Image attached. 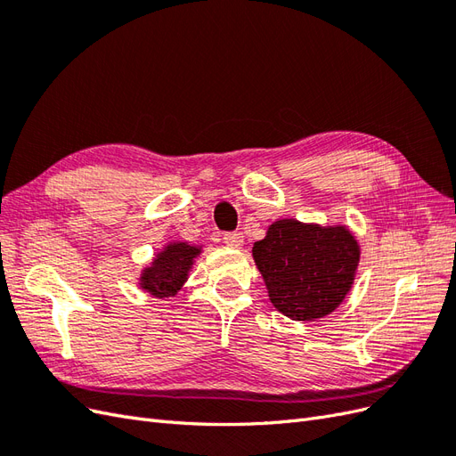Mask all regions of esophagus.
Instances as JSON below:
<instances>
[{
  "instance_id": "34e87169",
  "label": "esophagus",
  "mask_w": 456,
  "mask_h": 456,
  "mask_svg": "<svg viewBox=\"0 0 456 456\" xmlns=\"http://www.w3.org/2000/svg\"><path fill=\"white\" fill-rule=\"evenodd\" d=\"M224 243L228 245V247H233V249H240V247L243 245V233H240V232H232V233H224Z\"/></svg>"
}]
</instances>
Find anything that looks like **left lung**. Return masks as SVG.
<instances>
[{"label": "left lung", "instance_id": "left-lung-1", "mask_svg": "<svg viewBox=\"0 0 456 456\" xmlns=\"http://www.w3.org/2000/svg\"><path fill=\"white\" fill-rule=\"evenodd\" d=\"M362 247L348 226L280 218L253 245V258L273 308L295 322H315L346 298Z\"/></svg>", "mask_w": 456, "mask_h": 456}]
</instances>
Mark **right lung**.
I'll return each instance as SVG.
<instances>
[{
    "instance_id": "right-lung-1",
    "label": "right lung",
    "mask_w": 456,
    "mask_h": 456,
    "mask_svg": "<svg viewBox=\"0 0 456 456\" xmlns=\"http://www.w3.org/2000/svg\"><path fill=\"white\" fill-rule=\"evenodd\" d=\"M203 253L201 245L188 241H169L150 260L141 272L139 287L156 298H169L181 291L188 281L191 266Z\"/></svg>"
}]
</instances>
